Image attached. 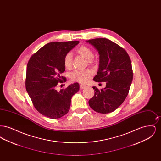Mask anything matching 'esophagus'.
Here are the masks:
<instances>
[{
    "label": "esophagus",
    "mask_w": 161,
    "mask_h": 161,
    "mask_svg": "<svg viewBox=\"0 0 161 161\" xmlns=\"http://www.w3.org/2000/svg\"><path fill=\"white\" fill-rule=\"evenodd\" d=\"M86 86H85V85L81 84V85L80 86V89H83L86 88Z\"/></svg>",
    "instance_id": "obj_1"
}]
</instances>
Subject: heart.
Listing matches in <instances>:
<instances>
[{
	"instance_id": "heart-1",
	"label": "heart",
	"mask_w": 161,
	"mask_h": 161,
	"mask_svg": "<svg viewBox=\"0 0 161 161\" xmlns=\"http://www.w3.org/2000/svg\"><path fill=\"white\" fill-rule=\"evenodd\" d=\"M76 53L82 56L87 60L88 64H93L95 62L93 57V52L88 46L82 45L78 47L76 49ZM73 58L70 53H67L63 58V64L66 69H70L72 66ZM92 77V72L89 70H75L70 73V79L74 81H77L80 83H86L89 79Z\"/></svg>"
}]
</instances>
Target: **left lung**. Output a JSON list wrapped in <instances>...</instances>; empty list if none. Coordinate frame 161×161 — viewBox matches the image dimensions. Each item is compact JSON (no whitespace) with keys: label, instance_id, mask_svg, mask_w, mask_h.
I'll use <instances>...</instances> for the list:
<instances>
[{"label":"left lung","instance_id":"obj_1","mask_svg":"<svg viewBox=\"0 0 161 161\" xmlns=\"http://www.w3.org/2000/svg\"><path fill=\"white\" fill-rule=\"evenodd\" d=\"M100 54V66L96 82H106L99 90L93 86L95 93L89 101L91 108L100 114H108L119 107L126 98L133 80L130 57L122 47L105 38L87 40Z\"/></svg>","mask_w":161,"mask_h":161}]
</instances>
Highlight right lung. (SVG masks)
I'll use <instances>...</instances> for the list:
<instances>
[{
	"mask_svg": "<svg viewBox=\"0 0 161 161\" xmlns=\"http://www.w3.org/2000/svg\"><path fill=\"white\" fill-rule=\"evenodd\" d=\"M78 43L79 41L49 43L33 54L27 64L26 91L36 109L51 119L66 115L72 96L79 91L78 83L57 90L58 84L66 81L61 75L65 70L64 57Z\"/></svg>",
	"mask_w": 161,
	"mask_h": 161,
	"instance_id": "obj_1",
	"label": "right lung"
}]
</instances>
